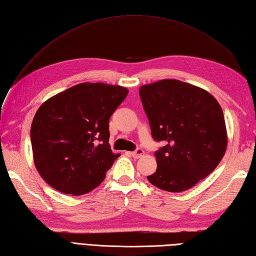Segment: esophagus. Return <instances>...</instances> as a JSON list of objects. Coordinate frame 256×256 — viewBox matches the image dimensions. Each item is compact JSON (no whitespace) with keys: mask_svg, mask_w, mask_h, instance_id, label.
I'll return each instance as SVG.
<instances>
[{"mask_svg":"<svg viewBox=\"0 0 256 256\" xmlns=\"http://www.w3.org/2000/svg\"><path fill=\"white\" fill-rule=\"evenodd\" d=\"M130 154H131V156H132L134 158L138 159V158H141V157L143 156V154H144V150H143L142 148H138V150H134V152H131Z\"/></svg>","mask_w":256,"mask_h":256,"instance_id":"obj_1","label":"esophagus"}]
</instances>
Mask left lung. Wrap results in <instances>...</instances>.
Returning <instances> with one entry per match:
<instances>
[{
    "instance_id": "1",
    "label": "left lung",
    "mask_w": 256,
    "mask_h": 256,
    "mask_svg": "<svg viewBox=\"0 0 256 256\" xmlns=\"http://www.w3.org/2000/svg\"><path fill=\"white\" fill-rule=\"evenodd\" d=\"M154 140L157 170L147 180L168 192H182L204 180L220 164L228 146L219 102L203 88L166 79L140 88Z\"/></svg>"
}]
</instances>
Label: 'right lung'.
Wrapping results in <instances>:
<instances>
[{"label": "right lung", "instance_id": "obj_1", "mask_svg": "<svg viewBox=\"0 0 256 256\" xmlns=\"http://www.w3.org/2000/svg\"><path fill=\"white\" fill-rule=\"evenodd\" d=\"M128 90L80 83L49 98L30 126L34 164L56 190L82 196L97 188L120 154L109 144V120Z\"/></svg>", "mask_w": 256, "mask_h": 256}]
</instances>
